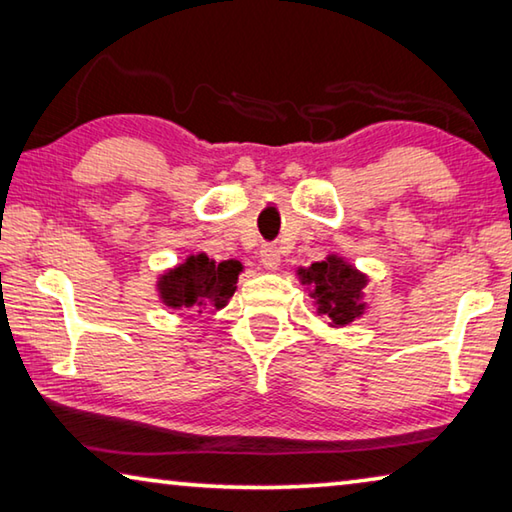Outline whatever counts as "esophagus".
Returning <instances> with one entry per match:
<instances>
[{"label": "esophagus", "instance_id": "1", "mask_svg": "<svg viewBox=\"0 0 512 512\" xmlns=\"http://www.w3.org/2000/svg\"><path fill=\"white\" fill-rule=\"evenodd\" d=\"M259 259H262L264 268H277L280 266V250H277L273 244H264L262 250H259Z\"/></svg>", "mask_w": 512, "mask_h": 512}]
</instances>
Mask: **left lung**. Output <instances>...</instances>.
I'll return each mask as SVG.
<instances>
[{
    "label": "left lung",
    "instance_id": "8db88e82",
    "mask_svg": "<svg viewBox=\"0 0 512 512\" xmlns=\"http://www.w3.org/2000/svg\"><path fill=\"white\" fill-rule=\"evenodd\" d=\"M300 275L311 287V298L318 302V314H323L329 325H348L363 314L361 291L366 287V277L341 257L314 262L309 268H302Z\"/></svg>",
    "mask_w": 512,
    "mask_h": 512
}]
</instances>
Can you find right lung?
Wrapping results in <instances>:
<instances>
[{"label": "right lung", "instance_id": "obj_1", "mask_svg": "<svg viewBox=\"0 0 512 512\" xmlns=\"http://www.w3.org/2000/svg\"><path fill=\"white\" fill-rule=\"evenodd\" d=\"M241 264L235 259L216 264L207 255H192L162 275L160 296L167 307H214L221 309L237 289Z\"/></svg>", "mask_w": 512, "mask_h": 512}]
</instances>
